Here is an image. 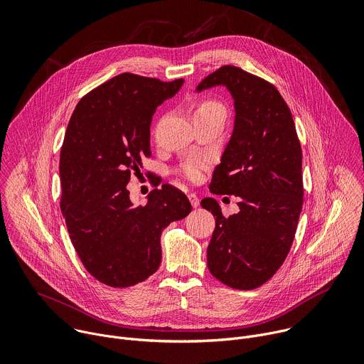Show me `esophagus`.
Returning a JSON list of instances; mask_svg holds the SVG:
<instances>
[{
    "instance_id": "esophagus-1",
    "label": "esophagus",
    "mask_w": 364,
    "mask_h": 364,
    "mask_svg": "<svg viewBox=\"0 0 364 364\" xmlns=\"http://www.w3.org/2000/svg\"><path fill=\"white\" fill-rule=\"evenodd\" d=\"M188 200H190V203H191V205L194 207V209H197L198 204H200V200H198V197H197L196 194H188Z\"/></svg>"
}]
</instances>
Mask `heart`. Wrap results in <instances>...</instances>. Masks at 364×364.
I'll use <instances>...</instances> for the list:
<instances>
[{"instance_id":"1","label":"heart","mask_w":364,"mask_h":364,"mask_svg":"<svg viewBox=\"0 0 364 364\" xmlns=\"http://www.w3.org/2000/svg\"><path fill=\"white\" fill-rule=\"evenodd\" d=\"M210 112H219V114H223V115H225V109H223V107L220 105V103L213 102V100H204V102L200 103L198 108L196 109L194 117L201 115V114H210ZM205 166H207V163L203 161V160L190 161L188 164L184 166L183 174H184V177L188 178L190 181H198L200 177H201L203 170L205 168Z\"/></svg>"}]
</instances>
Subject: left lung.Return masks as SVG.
<instances>
[{"label": "left lung", "mask_w": 364, "mask_h": 364, "mask_svg": "<svg viewBox=\"0 0 364 364\" xmlns=\"http://www.w3.org/2000/svg\"><path fill=\"white\" fill-rule=\"evenodd\" d=\"M225 86L233 99L235 122L210 191L239 197V212L222 215L205 197L216 228L207 267L235 289L265 284L284 264L302 209V152L291 111L277 87L236 66H222L196 92Z\"/></svg>", "instance_id": "left-lung-1"}]
</instances>
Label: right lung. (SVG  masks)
I'll use <instances>...</instances> for the list:
<instances>
[{
    "mask_svg": "<svg viewBox=\"0 0 364 364\" xmlns=\"http://www.w3.org/2000/svg\"><path fill=\"white\" fill-rule=\"evenodd\" d=\"M183 79L161 82L122 73L80 99L60 151L62 213L86 271L102 284L125 288L161 264V232L184 219L191 204L163 184L135 207L127 184L149 155V127Z\"/></svg>",
    "mask_w": 364,
    "mask_h": 364,
    "instance_id": "obj_1",
    "label": "right lung"
}]
</instances>
